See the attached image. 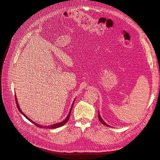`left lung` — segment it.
I'll return each instance as SVG.
<instances>
[{
	"mask_svg": "<svg viewBox=\"0 0 160 160\" xmlns=\"http://www.w3.org/2000/svg\"><path fill=\"white\" fill-rule=\"evenodd\" d=\"M98 118H99V121H100V122H101L103 125H104L107 126V127H110V126H109L108 125H107V123H106L105 122H104V121L102 119L101 117H100V113H99V112H98Z\"/></svg>",
	"mask_w": 160,
	"mask_h": 160,
	"instance_id": "1",
	"label": "left lung"
}]
</instances>
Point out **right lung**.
<instances>
[{"label":"right lung","instance_id":"1","mask_svg":"<svg viewBox=\"0 0 160 160\" xmlns=\"http://www.w3.org/2000/svg\"><path fill=\"white\" fill-rule=\"evenodd\" d=\"M15 100H16V104H17V108H18V110L19 111V112H20L21 114H22V115H23L25 117H26V118H27V119H28L29 121H31L32 123H33V124H34L35 125L37 126L38 127H40V128H43V129H56V128H58V127H60L63 126V125H65L66 123L68 122V121L69 120V118H70V113H71V111H72V108L73 105H74V101L73 102V104H72V107H71L70 111L69 113H68V115L67 116V117L65 118V120H63V121L62 122H61L56 123V124H53V125H49V126H43V125H39V124H37V123H36V122H33L32 120H31L29 118L27 117L25 115V114L22 112V111L21 110L20 107H19V104H18V102H17V97H16V95H15Z\"/></svg>","mask_w":160,"mask_h":160}]
</instances>
